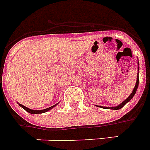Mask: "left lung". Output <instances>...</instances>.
Wrapping results in <instances>:
<instances>
[{"mask_svg": "<svg viewBox=\"0 0 150 150\" xmlns=\"http://www.w3.org/2000/svg\"><path fill=\"white\" fill-rule=\"evenodd\" d=\"M137 71H139V62H138V61H137ZM138 73H139V72H137V81H136V84H135V86H134V90H133L132 93L130 94V95H129V97L126 98V100H124L122 103H120L119 105H117V106H110V107H106V106H97V105H96V106H98V107H101V108H103V109H110V110H119V109H121V108H122L123 106H125L126 103L131 100L132 98H133V97H134V95H135V94H136V91H137V87H138V84H139V75H138Z\"/></svg>", "mask_w": 150, "mask_h": 150, "instance_id": "left-lung-1", "label": "left lung"}]
</instances>
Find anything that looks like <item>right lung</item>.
<instances>
[{
  "label": "right lung",
  "instance_id": "right-lung-1",
  "mask_svg": "<svg viewBox=\"0 0 150 150\" xmlns=\"http://www.w3.org/2000/svg\"><path fill=\"white\" fill-rule=\"evenodd\" d=\"M19 104V106H21V107H22L23 109H24L27 112H28V113H30V114H33V115H35V114H43V113H45V112H47L48 110H52L53 108V107H55L58 103H56L55 105H54V106H50V107H48V108H46V109H44V110H32V109H29V108H28V107H26V106H24V105H21V104H20L19 103H17Z\"/></svg>",
  "mask_w": 150,
  "mask_h": 150
}]
</instances>
